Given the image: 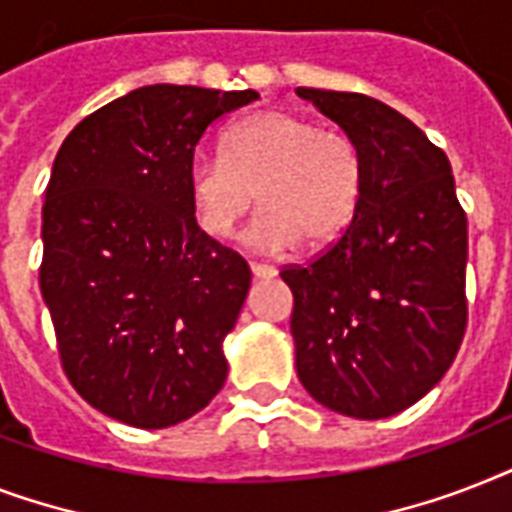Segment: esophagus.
I'll return each mask as SVG.
<instances>
[{
    "label": "esophagus",
    "mask_w": 512,
    "mask_h": 512,
    "mask_svg": "<svg viewBox=\"0 0 512 512\" xmlns=\"http://www.w3.org/2000/svg\"><path fill=\"white\" fill-rule=\"evenodd\" d=\"M249 271L255 279H273L276 276V268L273 265H263V263H252L249 265Z\"/></svg>",
    "instance_id": "34e87169"
}]
</instances>
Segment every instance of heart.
<instances>
[{
  "label": "heart",
  "instance_id": "b5f03b06",
  "mask_svg": "<svg viewBox=\"0 0 512 512\" xmlns=\"http://www.w3.org/2000/svg\"><path fill=\"white\" fill-rule=\"evenodd\" d=\"M364 167L353 140L311 116L271 108L228 130L223 156L199 154L188 167L196 223L212 239L231 236L252 204L263 207L247 239L284 249L303 239L319 249L356 217Z\"/></svg>",
  "mask_w": 512,
  "mask_h": 512
}]
</instances>
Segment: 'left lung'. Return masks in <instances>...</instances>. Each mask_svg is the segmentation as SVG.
I'll return each mask as SVG.
<instances>
[{"instance_id":"obj_1","label":"left lung","mask_w":512,"mask_h":512,"mask_svg":"<svg viewBox=\"0 0 512 512\" xmlns=\"http://www.w3.org/2000/svg\"><path fill=\"white\" fill-rule=\"evenodd\" d=\"M297 95L340 124L364 167L345 233L281 271L295 295L297 377L332 412L382 420L417 404L460 350L468 217L446 154L396 108L358 92Z\"/></svg>"}]
</instances>
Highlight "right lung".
<instances>
[{
	"label": "right lung",
	"instance_id": "add662e5",
	"mask_svg": "<svg viewBox=\"0 0 512 512\" xmlns=\"http://www.w3.org/2000/svg\"><path fill=\"white\" fill-rule=\"evenodd\" d=\"M255 90L148 84L63 140L42 207L39 287L68 380L132 428L188 420L223 388L249 265L201 231L188 167Z\"/></svg>",
	"mask_w": 512,
	"mask_h": 512
}]
</instances>
